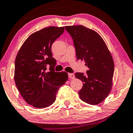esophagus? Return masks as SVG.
I'll list each match as a JSON object with an SVG mask.
<instances>
[{
  "instance_id": "esophagus-1",
  "label": "esophagus",
  "mask_w": 133,
  "mask_h": 133,
  "mask_svg": "<svg viewBox=\"0 0 133 133\" xmlns=\"http://www.w3.org/2000/svg\"><path fill=\"white\" fill-rule=\"evenodd\" d=\"M68 76H69V78H72V79H74V78H75V75L74 74H70V73H69V74H68Z\"/></svg>"
}]
</instances>
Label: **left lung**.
Returning <instances> with one entry per match:
<instances>
[{
  "instance_id": "obj_1",
  "label": "left lung",
  "mask_w": 133,
  "mask_h": 133,
  "mask_svg": "<svg viewBox=\"0 0 133 133\" xmlns=\"http://www.w3.org/2000/svg\"><path fill=\"white\" fill-rule=\"evenodd\" d=\"M65 29L74 40L77 59L84 61L87 74L76 73L83 83L79 98L90 105L102 102L111 91L114 75L113 59L98 33L83 25L67 26Z\"/></svg>"
}]
</instances>
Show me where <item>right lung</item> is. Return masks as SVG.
<instances>
[{"label": "right lung", "instance_id": "add662e5", "mask_svg": "<svg viewBox=\"0 0 133 133\" xmlns=\"http://www.w3.org/2000/svg\"><path fill=\"white\" fill-rule=\"evenodd\" d=\"M64 31V27L50 26L32 34L16 56L15 83L25 101L35 108L51 105L59 88L68 79L67 72L54 71L56 60L51 50L52 43ZM48 64L50 70L46 72Z\"/></svg>", "mask_w": 133, "mask_h": 133}]
</instances>
